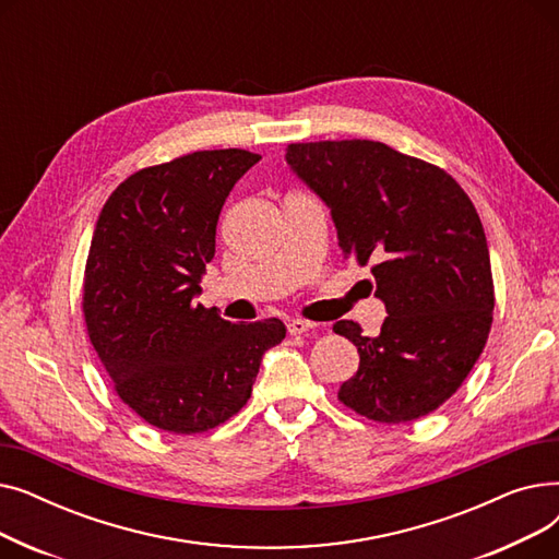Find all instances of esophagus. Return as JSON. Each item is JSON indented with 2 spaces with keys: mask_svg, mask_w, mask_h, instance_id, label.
Here are the masks:
<instances>
[{
  "mask_svg": "<svg viewBox=\"0 0 559 559\" xmlns=\"http://www.w3.org/2000/svg\"><path fill=\"white\" fill-rule=\"evenodd\" d=\"M314 329H317V324H312V321H308V319H292L287 324L289 335H304V333L314 331Z\"/></svg>",
  "mask_w": 559,
  "mask_h": 559,
  "instance_id": "1",
  "label": "esophagus"
}]
</instances>
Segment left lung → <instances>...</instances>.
I'll use <instances>...</instances> for the list:
<instances>
[{
  "instance_id": "1",
  "label": "left lung",
  "mask_w": 559,
  "mask_h": 559,
  "mask_svg": "<svg viewBox=\"0 0 559 559\" xmlns=\"http://www.w3.org/2000/svg\"><path fill=\"white\" fill-rule=\"evenodd\" d=\"M285 160L331 209L344 258L371 264L388 310L376 337L348 319L333 326L360 354L337 399L378 424L432 413L491 329L489 249L472 199L444 169L373 140L287 144Z\"/></svg>"
}]
</instances>
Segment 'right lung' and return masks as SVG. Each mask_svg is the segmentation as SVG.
Wrapping results in <instances>:
<instances>
[{"label": "right lung", "instance_id": "obj_1", "mask_svg": "<svg viewBox=\"0 0 559 559\" xmlns=\"http://www.w3.org/2000/svg\"><path fill=\"white\" fill-rule=\"evenodd\" d=\"M258 160L215 150L146 167L99 213L83 281L87 335L117 396L160 430L192 435L238 415L264 350L285 337L276 317L230 324L194 304L222 205Z\"/></svg>", "mask_w": 559, "mask_h": 559}]
</instances>
